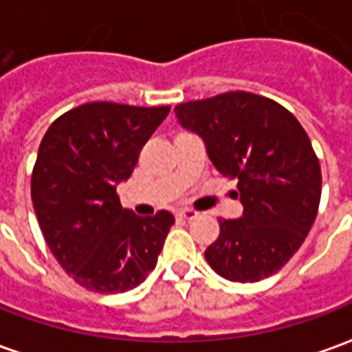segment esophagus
<instances>
[{"instance_id": "34e87169", "label": "esophagus", "mask_w": 352, "mask_h": 352, "mask_svg": "<svg viewBox=\"0 0 352 352\" xmlns=\"http://www.w3.org/2000/svg\"><path fill=\"white\" fill-rule=\"evenodd\" d=\"M179 217L184 219V221H194V219L198 217V213H196L194 209H181V211H179Z\"/></svg>"}]
</instances>
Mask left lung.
I'll return each instance as SVG.
<instances>
[{"label":"left lung","instance_id":"8db88e82","mask_svg":"<svg viewBox=\"0 0 352 352\" xmlns=\"http://www.w3.org/2000/svg\"><path fill=\"white\" fill-rule=\"evenodd\" d=\"M177 122L196 133L221 175L237 179L239 219H219L206 251L221 277L256 283L277 273L309 234L320 201V166L307 133L273 100L228 92L179 103Z\"/></svg>","mask_w":352,"mask_h":352}]
</instances>
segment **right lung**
I'll return each instance as SVG.
<instances>
[{
    "mask_svg": "<svg viewBox=\"0 0 352 352\" xmlns=\"http://www.w3.org/2000/svg\"><path fill=\"white\" fill-rule=\"evenodd\" d=\"M168 113L96 101L67 111L45 133L32 201L49 249L80 287L126 292L158 262L173 214L138 217L120 206L116 184L131 175L141 146Z\"/></svg>",
    "mask_w": 352,
    "mask_h": 352,
    "instance_id": "1",
    "label": "right lung"
}]
</instances>
